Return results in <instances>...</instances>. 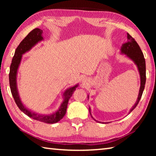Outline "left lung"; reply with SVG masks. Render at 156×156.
<instances>
[{"mask_svg": "<svg viewBox=\"0 0 156 156\" xmlns=\"http://www.w3.org/2000/svg\"><path fill=\"white\" fill-rule=\"evenodd\" d=\"M120 50L122 54H126L129 58L131 59L136 63L137 67L138 68L140 75V88L138 98L136 104L133 105V107L130 110L129 113H131L139 103L142 93H143L145 83H146V64H145V59L144 58L143 53L142 52L140 47H139L138 44L137 43L135 39L129 35V34H127V42L122 44ZM89 113L91 114L90 108H89Z\"/></svg>", "mask_w": 156, "mask_h": 156, "instance_id": "1", "label": "left lung"}]
</instances>
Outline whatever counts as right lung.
Masks as SVG:
<instances>
[{
    "label": "right lung",
    "instance_id": "right-lung-1",
    "mask_svg": "<svg viewBox=\"0 0 156 156\" xmlns=\"http://www.w3.org/2000/svg\"><path fill=\"white\" fill-rule=\"evenodd\" d=\"M42 34H43V30H41V29H34V30L30 31L28 34V35L20 42L19 45L18 46L16 49L14 56L13 57L11 65H10V71L9 74V86L16 104L17 105V106L20 109V111H22L25 114L28 115L30 118H33L34 120L41 121V122L47 124H54L58 122L64 117L66 112H67L69 100L72 97L73 93L76 90V88L78 87V84H76V86L72 87L67 89L65 92L64 101H63L61 106L59 108V109L55 113L49 115L38 114V113L30 112V110H28L27 108L25 107L20 99L16 87L17 70L18 66L20 65L22 55L25 54L26 51H29L38 42L43 40Z\"/></svg>",
    "mask_w": 156,
    "mask_h": 156
}]
</instances>
